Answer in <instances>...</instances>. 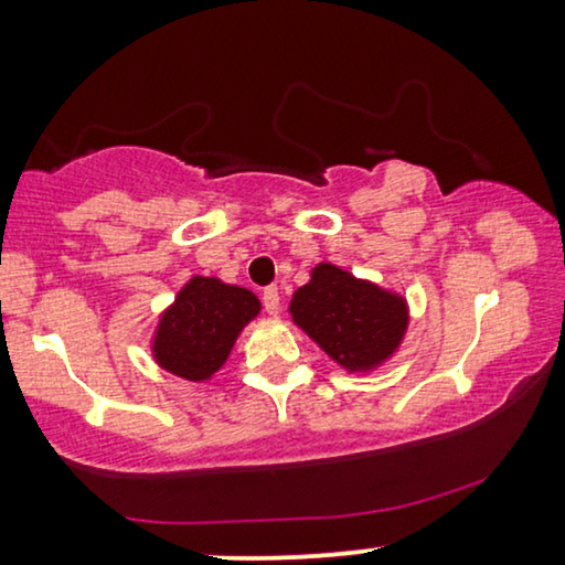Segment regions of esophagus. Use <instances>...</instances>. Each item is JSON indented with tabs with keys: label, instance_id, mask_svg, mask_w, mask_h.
I'll use <instances>...</instances> for the list:
<instances>
[{
	"label": "esophagus",
	"instance_id": "obj_1",
	"mask_svg": "<svg viewBox=\"0 0 565 565\" xmlns=\"http://www.w3.org/2000/svg\"><path fill=\"white\" fill-rule=\"evenodd\" d=\"M264 309L271 317H279L281 305H279V289H276V286H266L264 289Z\"/></svg>",
	"mask_w": 565,
	"mask_h": 565
}]
</instances>
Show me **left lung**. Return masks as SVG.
<instances>
[{
	"instance_id": "left-lung-1",
	"label": "left lung",
	"mask_w": 565,
	"mask_h": 565,
	"mask_svg": "<svg viewBox=\"0 0 565 565\" xmlns=\"http://www.w3.org/2000/svg\"><path fill=\"white\" fill-rule=\"evenodd\" d=\"M291 319L337 365L367 373L401 348L408 327V305L401 294L334 264H317L309 284L291 297Z\"/></svg>"
}]
</instances>
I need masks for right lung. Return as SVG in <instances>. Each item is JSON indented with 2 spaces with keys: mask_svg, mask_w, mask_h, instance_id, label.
Returning <instances> with one entry per match:
<instances>
[{
  "mask_svg": "<svg viewBox=\"0 0 565 565\" xmlns=\"http://www.w3.org/2000/svg\"><path fill=\"white\" fill-rule=\"evenodd\" d=\"M258 311L254 291L215 276H192L159 317L151 340L157 365L184 381H210Z\"/></svg>",
  "mask_w": 565,
  "mask_h": 565,
  "instance_id": "obj_1",
  "label": "right lung"
}]
</instances>
